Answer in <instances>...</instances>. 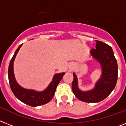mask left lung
Listing matches in <instances>:
<instances>
[{"mask_svg":"<svg viewBox=\"0 0 126 126\" xmlns=\"http://www.w3.org/2000/svg\"><path fill=\"white\" fill-rule=\"evenodd\" d=\"M96 42V48L92 49L91 53L101 64L102 74L95 88L91 91H81L78 88L77 76L73 73V92L78 99L86 102H98L105 99L114 89L118 79V65L112 47L99 40Z\"/></svg>","mask_w":126,"mask_h":126,"instance_id":"8db88e82","label":"left lung"}]
</instances>
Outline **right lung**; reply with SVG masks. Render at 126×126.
<instances>
[{"label":"right lung","mask_w":126,"mask_h":126,"mask_svg":"<svg viewBox=\"0 0 126 126\" xmlns=\"http://www.w3.org/2000/svg\"><path fill=\"white\" fill-rule=\"evenodd\" d=\"M22 45V44H20L15 51V54L9 62V67H8V79H9L11 91H13L15 96L18 100L30 106L36 107L45 104L53 98L55 93L56 88L63 77V76L65 74V73L56 74L54 76L53 79L50 83L49 86L46 90L42 92L26 89L20 87L17 84L15 79L14 73H13V62Z\"/></svg>","instance_id":"right-lung-1"}]
</instances>
